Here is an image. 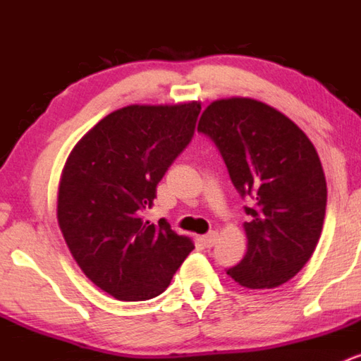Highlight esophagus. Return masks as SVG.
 <instances>
[{"mask_svg":"<svg viewBox=\"0 0 361 361\" xmlns=\"http://www.w3.org/2000/svg\"><path fill=\"white\" fill-rule=\"evenodd\" d=\"M217 238H219V234L215 233V231H210L209 234L202 235L200 241H202V244H204L205 247H212L214 244H215V241H217Z\"/></svg>","mask_w":361,"mask_h":361,"instance_id":"34e87169","label":"esophagus"}]
</instances>
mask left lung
I'll use <instances>...</instances> for the list:
<instances>
[{
    "mask_svg": "<svg viewBox=\"0 0 361 361\" xmlns=\"http://www.w3.org/2000/svg\"><path fill=\"white\" fill-rule=\"evenodd\" d=\"M229 169L250 222L247 251L227 275L246 288H275L307 263L326 215L327 186L307 135L288 117L252 98L215 100L198 120Z\"/></svg>",
    "mask_w": 361,
    "mask_h": 361,
    "instance_id": "1",
    "label": "left lung"
}]
</instances>
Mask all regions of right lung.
Masks as SVG:
<instances>
[{"label":"right lung","mask_w":361,"mask_h":361,"mask_svg":"<svg viewBox=\"0 0 361 361\" xmlns=\"http://www.w3.org/2000/svg\"><path fill=\"white\" fill-rule=\"evenodd\" d=\"M200 102L128 105L90 128L68 156L57 222L74 261L118 300H147L168 288L193 241L144 212L156 186L193 137Z\"/></svg>","instance_id":"right-lung-1"}]
</instances>
